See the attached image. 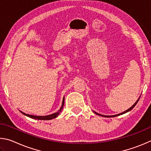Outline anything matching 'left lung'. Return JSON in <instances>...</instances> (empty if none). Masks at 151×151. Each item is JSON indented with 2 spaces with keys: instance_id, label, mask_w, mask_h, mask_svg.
I'll list each match as a JSON object with an SVG mask.
<instances>
[{
  "instance_id": "left-lung-1",
  "label": "left lung",
  "mask_w": 151,
  "mask_h": 151,
  "mask_svg": "<svg viewBox=\"0 0 151 151\" xmlns=\"http://www.w3.org/2000/svg\"><path fill=\"white\" fill-rule=\"evenodd\" d=\"M139 99L140 98H139L138 99V100H137V101L135 102V104H134L133 106L132 107H131L130 108H129V109H127V110H126L125 111H124V112H123V113H119V114H117V115H101V114H99V113H96V112H95L94 111V113H96L97 115H100V116H103V117H116V116H119V115H122V114H124V113H127V112H128V111H131V109H133V108H134V107L135 106V105H137V103H138V101H139Z\"/></svg>"
}]
</instances>
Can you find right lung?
<instances>
[{"mask_svg": "<svg viewBox=\"0 0 151 151\" xmlns=\"http://www.w3.org/2000/svg\"><path fill=\"white\" fill-rule=\"evenodd\" d=\"M63 105H64V97H63L62 106H61L60 110L58 111L56 113H53V114L46 115V116H36V115H29V114H26V113H24L22 111H20V112L22 113V114L25 115L26 116H27V117H30L32 119H38V120H51V119H54V118L58 117V115L60 114V113L62 111V109H63Z\"/></svg>", "mask_w": 151, "mask_h": 151, "instance_id": "add662e5", "label": "right lung"}]
</instances>
